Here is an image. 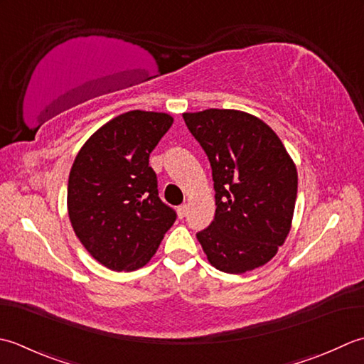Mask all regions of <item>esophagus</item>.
Here are the masks:
<instances>
[{"label": "esophagus", "instance_id": "obj_1", "mask_svg": "<svg viewBox=\"0 0 364 364\" xmlns=\"http://www.w3.org/2000/svg\"><path fill=\"white\" fill-rule=\"evenodd\" d=\"M187 210H188L187 204H182V205L177 207V215H179V218H183L185 215H187Z\"/></svg>", "mask_w": 364, "mask_h": 364}]
</instances>
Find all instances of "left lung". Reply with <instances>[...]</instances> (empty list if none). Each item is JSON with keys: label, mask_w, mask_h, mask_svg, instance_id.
<instances>
[{"label": "left lung", "mask_w": 364, "mask_h": 364, "mask_svg": "<svg viewBox=\"0 0 364 364\" xmlns=\"http://www.w3.org/2000/svg\"><path fill=\"white\" fill-rule=\"evenodd\" d=\"M210 161L215 217L196 234L209 262L226 273L267 264L284 243L296 199V168L269 125L237 109L183 113Z\"/></svg>", "instance_id": "1"}]
</instances>
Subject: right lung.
I'll return each mask as SVG.
<instances>
[{
  "label": "right lung",
  "mask_w": 364,
  "mask_h": 364,
  "mask_svg": "<svg viewBox=\"0 0 364 364\" xmlns=\"http://www.w3.org/2000/svg\"><path fill=\"white\" fill-rule=\"evenodd\" d=\"M173 125L165 113L133 109L100 127L81 147L68 185L73 231L95 261L136 270L155 255L177 218L159 198L149 155Z\"/></svg>",
  "instance_id": "add662e5"
}]
</instances>
